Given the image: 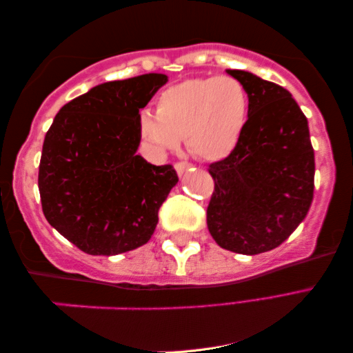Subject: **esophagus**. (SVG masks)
I'll return each mask as SVG.
<instances>
[{"mask_svg": "<svg viewBox=\"0 0 353 353\" xmlns=\"http://www.w3.org/2000/svg\"><path fill=\"white\" fill-rule=\"evenodd\" d=\"M190 167H192V164H189V163H186V161H181V163H176L175 164V170H176V173L180 176H183L184 173H186Z\"/></svg>", "mask_w": 353, "mask_h": 353, "instance_id": "obj_1", "label": "esophagus"}]
</instances>
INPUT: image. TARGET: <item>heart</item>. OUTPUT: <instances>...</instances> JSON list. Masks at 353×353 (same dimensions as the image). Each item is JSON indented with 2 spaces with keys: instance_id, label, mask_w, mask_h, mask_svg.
<instances>
[{
  "instance_id": "b5f03b06",
  "label": "heart",
  "mask_w": 353,
  "mask_h": 353,
  "mask_svg": "<svg viewBox=\"0 0 353 353\" xmlns=\"http://www.w3.org/2000/svg\"><path fill=\"white\" fill-rule=\"evenodd\" d=\"M250 98L244 84L231 77L186 79L161 92L156 115L142 111L139 134L156 152H169L186 139L195 156L227 158L245 130Z\"/></svg>"
}]
</instances>
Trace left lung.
Wrapping results in <instances>:
<instances>
[{"label": "left lung", "mask_w": 353, "mask_h": 353, "mask_svg": "<svg viewBox=\"0 0 353 353\" xmlns=\"http://www.w3.org/2000/svg\"><path fill=\"white\" fill-rule=\"evenodd\" d=\"M250 98L241 141L210 165L214 192L208 230L225 250L258 255L290 238L313 201L314 150L308 120L281 85L244 70H227Z\"/></svg>", "instance_id": "1"}]
</instances>
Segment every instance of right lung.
Returning <instances> with one entry per match:
<instances>
[{
	"label": "right lung",
	"mask_w": 353,
	"mask_h": 353,
	"mask_svg": "<svg viewBox=\"0 0 353 353\" xmlns=\"http://www.w3.org/2000/svg\"><path fill=\"white\" fill-rule=\"evenodd\" d=\"M167 83L163 73L109 81L68 101L46 132L39 192L46 221L89 255L147 244L178 175L136 154L139 111Z\"/></svg>",
	"instance_id": "1"
}]
</instances>
